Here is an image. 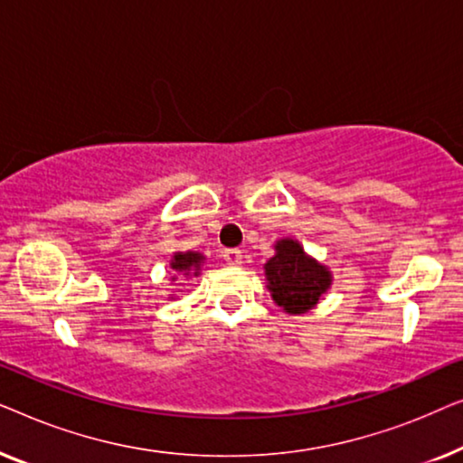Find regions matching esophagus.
<instances>
[{
	"label": "esophagus",
	"instance_id": "34e87169",
	"mask_svg": "<svg viewBox=\"0 0 463 463\" xmlns=\"http://www.w3.org/2000/svg\"><path fill=\"white\" fill-rule=\"evenodd\" d=\"M223 259L227 261V265H240L242 263V250L238 249H227L223 252Z\"/></svg>",
	"mask_w": 463,
	"mask_h": 463
}]
</instances>
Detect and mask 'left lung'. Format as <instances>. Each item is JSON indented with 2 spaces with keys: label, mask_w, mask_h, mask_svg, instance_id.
I'll list each match as a JSON object with an SVG mask.
<instances>
[{
  "label": "left lung",
  "mask_w": 463,
  "mask_h": 463,
  "mask_svg": "<svg viewBox=\"0 0 463 463\" xmlns=\"http://www.w3.org/2000/svg\"><path fill=\"white\" fill-rule=\"evenodd\" d=\"M265 287L271 299L287 314L299 316L318 306L333 284V274L325 263L307 255L299 240L280 238L274 244V257L263 265Z\"/></svg>",
  "instance_id": "8db88e82"
}]
</instances>
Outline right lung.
Returning <instances> with one entry per match:
<instances>
[{
  "label": "right lung",
  "instance_id": "add662e5",
  "mask_svg": "<svg viewBox=\"0 0 463 463\" xmlns=\"http://www.w3.org/2000/svg\"><path fill=\"white\" fill-rule=\"evenodd\" d=\"M206 265V257L202 252L187 250V252H173L170 257L168 269H170V284L176 280H189V278H198L202 274V268ZM168 299H175V295H168Z\"/></svg>",
  "mask_w": 463,
  "mask_h": 463
}]
</instances>
